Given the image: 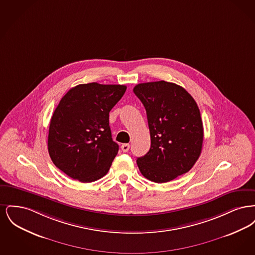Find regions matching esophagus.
Listing matches in <instances>:
<instances>
[{
	"instance_id": "34e87169",
	"label": "esophagus",
	"mask_w": 255,
	"mask_h": 255,
	"mask_svg": "<svg viewBox=\"0 0 255 255\" xmlns=\"http://www.w3.org/2000/svg\"><path fill=\"white\" fill-rule=\"evenodd\" d=\"M130 149V144L129 143H124L122 145V150L123 152H128Z\"/></svg>"
}]
</instances>
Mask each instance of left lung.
Instances as JSON below:
<instances>
[{
	"label": "left lung",
	"mask_w": 255,
	"mask_h": 255,
	"mask_svg": "<svg viewBox=\"0 0 255 255\" xmlns=\"http://www.w3.org/2000/svg\"><path fill=\"white\" fill-rule=\"evenodd\" d=\"M133 93L146 110L151 147L137 158L140 173L162 183L188 172L200 157L204 128L199 107L186 90L166 81L137 84Z\"/></svg>",
	"instance_id": "1"
}]
</instances>
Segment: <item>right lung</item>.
Listing matches in <instances>:
<instances>
[{
    "label": "right lung",
    "mask_w": 255,
    "mask_h": 255,
    "mask_svg": "<svg viewBox=\"0 0 255 255\" xmlns=\"http://www.w3.org/2000/svg\"><path fill=\"white\" fill-rule=\"evenodd\" d=\"M126 88L93 82L75 86L62 97L50 120L48 149L54 165L73 180L95 182L108 173L119 152L109 113Z\"/></svg>",
    "instance_id": "add662e5"
}]
</instances>
